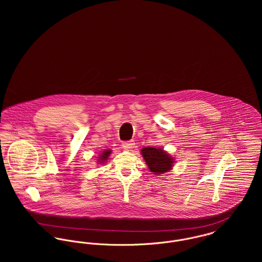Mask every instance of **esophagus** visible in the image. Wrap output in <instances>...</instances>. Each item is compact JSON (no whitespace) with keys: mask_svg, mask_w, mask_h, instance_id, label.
Segmentation results:
<instances>
[{"mask_svg":"<svg viewBox=\"0 0 262 262\" xmlns=\"http://www.w3.org/2000/svg\"><path fill=\"white\" fill-rule=\"evenodd\" d=\"M134 145H135V143H134V141H133V140L124 141V142L122 143V146H123V148H125V149H131V148H133V147H134Z\"/></svg>","mask_w":262,"mask_h":262,"instance_id":"obj_1","label":"esophagus"}]
</instances>
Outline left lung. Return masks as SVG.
<instances>
[{
	"label": "left lung",
	"mask_w": 262,
	"mask_h": 262,
	"mask_svg": "<svg viewBox=\"0 0 262 262\" xmlns=\"http://www.w3.org/2000/svg\"><path fill=\"white\" fill-rule=\"evenodd\" d=\"M141 154L149 167L150 171L155 174H161L168 171L173 165V159L166 152L160 148L144 147Z\"/></svg>",
	"instance_id": "left-lung-1"
}]
</instances>
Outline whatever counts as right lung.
<instances>
[{
	"instance_id": "1",
	"label": "right lung",
	"mask_w": 262,
	"mask_h": 262,
	"mask_svg": "<svg viewBox=\"0 0 262 262\" xmlns=\"http://www.w3.org/2000/svg\"><path fill=\"white\" fill-rule=\"evenodd\" d=\"M110 154H111V150H105V151L102 153V155L100 156V161L103 163L106 159H108V157H109Z\"/></svg>"
}]
</instances>
